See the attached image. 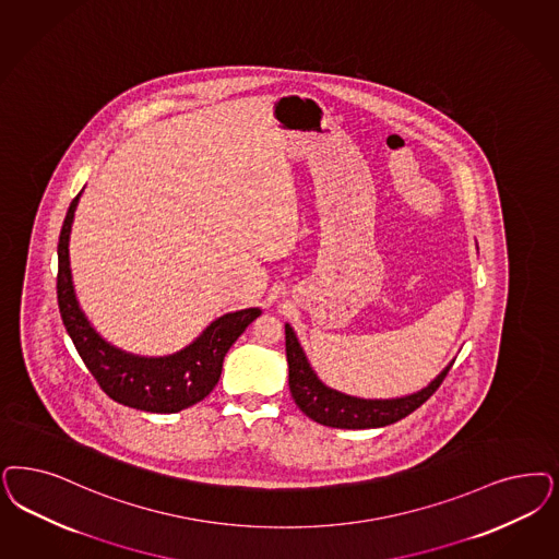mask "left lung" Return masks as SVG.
Masks as SVG:
<instances>
[{
    "instance_id": "1",
    "label": "left lung",
    "mask_w": 559,
    "mask_h": 559,
    "mask_svg": "<svg viewBox=\"0 0 559 559\" xmlns=\"http://www.w3.org/2000/svg\"><path fill=\"white\" fill-rule=\"evenodd\" d=\"M285 345L289 361V388L295 405L316 424L338 429H371L405 419L406 415L424 405L440 388L445 373L454 364L452 359L429 384L413 394L396 399H359L334 390L318 378L313 367L309 366L306 350L290 324H285Z\"/></svg>"
}]
</instances>
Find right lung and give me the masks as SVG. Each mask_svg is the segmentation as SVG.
Masks as SVG:
<instances>
[{
    "mask_svg": "<svg viewBox=\"0 0 559 559\" xmlns=\"http://www.w3.org/2000/svg\"><path fill=\"white\" fill-rule=\"evenodd\" d=\"M80 195L82 192L68 209L58 243L59 313L78 355L103 392L119 405L146 413H179L200 403L218 384L227 350L262 309L225 313L204 328L188 347L163 357L134 355L107 343L80 308L72 281L70 233Z\"/></svg>",
    "mask_w": 559,
    "mask_h": 559,
    "instance_id": "obj_1",
    "label": "right lung"
}]
</instances>
